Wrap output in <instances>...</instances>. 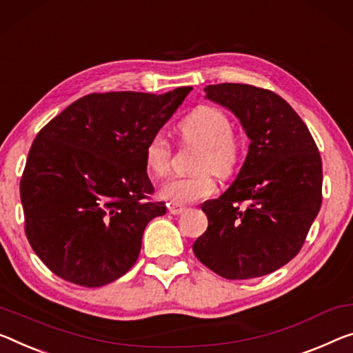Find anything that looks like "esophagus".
<instances>
[{
    "label": "esophagus",
    "mask_w": 353,
    "mask_h": 353,
    "mask_svg": "<svg viewBox=\"0 0 353 353\" xmlns=\"http://www.w3.org/2000/svg\"><path fill=\"white\" fill-rule=\"evenodd\" d=\"M169 211L172 214H181V213H184V211H186V207H181V205H176V203H170Z\"/></svg>",
    "instance_id": "obj_1"
}]
</instances>
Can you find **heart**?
Instances as JSON below:
<instances>
[{
	"mask_svg": "<svg viewBox=\"0 0 353 353\" xmlns=\"http://www.w3.org/2000/svg\"><path fill=\"white\" fill-rule=\"evenodd\" d=\"M183 142L202 148L197 159L199 175L172 178L161 188V197L170 203L188 205L210 197L216 191L214 178L229 176L240 159V142L232 134V124L224 112L211 105H199L178 126ZM170 143L156 134L145 146V164L154 176L170 172Z\"/></svg>",
	"mask_w": 353,
	"mask_h": 353,
	"instance_id": "obj_1",
	"label": "heart"
}]
</instances>
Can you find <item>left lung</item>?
<instances>
[{
  "label": "left lung",
  "instance_id": "obj_1",
  "mask_svg": "<svg viewBox=\"0 0 353 353\" xmlns=\"http://www.w3.org/2000/svg\"><path fill=\"white\" fill-rule=\"evenodd\" d=\"M251 140L236 180L202 203L208 229L192 245L205 267L225 279H251L290 262L322 205V159L298 113L273 91L245 83L208 85Z\"/></svg>",
  "mask_w": 353,
  "mask_h": 353
}]
</instances>
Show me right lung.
<instances>
[{
	"mask_svg": "<svg viewBox=\"0 0 353 353\" xmlns=\"http://www.w3.org/2000/svg\"><path fill=\"white\" fill-rule=\"evenodd\" d=\"M191 90L83 96L36 135L20 199L26 238L52 273L101 287L137 262L146 224L165 214L150 199L145 146Z\"/></svg>",
	"mask_w": 353,
	"mask_h": 353,
	"instance_id": "right-lung-1",
	"label": "right lung"
}]
</instances>
